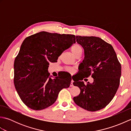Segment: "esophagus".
Masks as SVG:
<instances>
[{"instance_id":"obj_1","label":"esophagus","mask_w":131,"mask_h":131,"mask_svg":"<svg viewBox=\"0 0 131 131\" xmlns=\"http://www.w3.org/2000/svg\"><path fill=\"white\" fill-rule=\"evenodd\" d=\"M73 79H72L71 80V83H70V87H73Z\"/></svg>"}]
</instances>
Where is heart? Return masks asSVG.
Returning a JSON list of instances; mask_svg holds the SVG:
<instances>
[{"instance_id":"b5f03b06","label":"heart","mask_w":131,"mask_h":131,"mask_svg":"<svg viewBox=\"0 0 131 131\" xmlns=\"http://www.w3.org/2000/svg\"><path fill=\"white\" fill-rule=\"evenodd\" d=\"M71 52L73 53V54L74 56H75L77 54L79 53H82V47L80 46V45H79V44H75L71 47ZM66 70L71 73H73L74 71V69L71 68H68L66 69Z\"/></svg>"}]
</instances>
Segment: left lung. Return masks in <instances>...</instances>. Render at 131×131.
<instances>
[{"label": "left lung", "mask_w": 131, "mask_h": 131, "mask_svg": "<svg viewBox=\"0 0 131 131\" xmlns=\"http://www.w3.org/2000/svg\"><path fill=\"white\" fill-rule=\"evenodd\" d=\"M76 39L84 51L79 69L82 79L91 75L93 82L85 84L74 80L80 93L73 100L84 109L96 112L106 106L114 97L120 83L121 65L112 46L101 38L76 36Z\"/></svg>", "instance_id": "left-lung-1"}]
</instances>
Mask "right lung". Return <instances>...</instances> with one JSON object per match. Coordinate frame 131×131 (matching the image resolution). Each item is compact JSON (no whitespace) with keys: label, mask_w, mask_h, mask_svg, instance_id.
<instances>
[{"label":"right lung","mask_w":131,"mask_h":131,"mask_svg":"<svg viewBox=\"0 0 131 131\" xmlns=\"http://www.w3.org/2000/svg\"><path fill=\"white\" fill-rule=\"evenodd\" d=\"M75 36L41 31L27 37L14 62V84L27 107L40 110L53 104L71 79L52 78L49 62H57L61 53L75 43Z\"/></svg>","instance_id":"obj_1"}]
</instances>
